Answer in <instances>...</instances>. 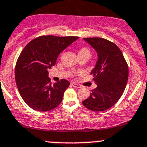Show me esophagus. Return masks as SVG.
<instances>
[{
  "mask_svg": "<svg viewBox=\"0 0 147 147\" xmlns=\"http://www.w3.org/2000/svg\"><path fill=\"white\" fill-rule=\"evenodd\" d=\"M72 86H73L74 88H81V86L79 84H77V83H72Z\"/></svg>",
  "mask_w": 147,
  "mask_h": 147,
  "instance_id": "1",
  "label": "esophagus"
}]
</instances>
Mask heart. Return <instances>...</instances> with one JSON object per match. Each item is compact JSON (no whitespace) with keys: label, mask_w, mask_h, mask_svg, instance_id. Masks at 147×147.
Returning <instances> with one entry per match:
<instances>
[{"label":"heart","mask_w":147,"mask_h":147,"mask_svg":"<svg viewBox=\"0 0 147 147\" xmlns=\"http://www.w3.org/2000/svg\"><path fill=\"white\" fill-rule=\"evenodd\" d=\"M78 55H87L90 57V49L89 47L87 46H83L80 48L78 51Z\"/></svg>","instance_id":"b5f03b06"}]
</instances>
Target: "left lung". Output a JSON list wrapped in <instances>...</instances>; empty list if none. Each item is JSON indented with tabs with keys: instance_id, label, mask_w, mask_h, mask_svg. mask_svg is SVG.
I'll return each instance as SVG.
<instances>
[{
	"instance_id": "obj_1",
	"label": "left lung",
	"mask_w": 147,
	"mask_h": 147,
	"mask_svg": "<svg viewBox=\"0 0 147 147\" xmlns=\"http://www.w3.org/2000/svg\"><path fill=\"white\" fill-rule=\"evenodd\" d=\"M95 49L98 61L90 75L97 87L92 90L83 105L90 110L101 112L109 109L123 95L128 79V66L118 46L101 38H84Z\"/></svg>"
}]
</instances>
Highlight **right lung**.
<instances>
[{
    "label": "right lung",
    "instance_id": "1",
    "mask_svg": "<svg viewBox=\"0 0 147 147\" xmlns=\"http://www.w3.org/2000/svg\"><path fill=\"white\" fill-rule=\"evenodd\" d=\"M78 37L42 35L24 48L15 66V80L22 98L30 107L47 112L57 107L69 82L61 79L52 84L48 69L59 53Z\"/></svg>",
    "mask_w": 147,
    "mask_h": 147
}]
</instances>
